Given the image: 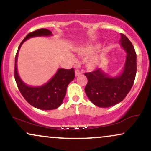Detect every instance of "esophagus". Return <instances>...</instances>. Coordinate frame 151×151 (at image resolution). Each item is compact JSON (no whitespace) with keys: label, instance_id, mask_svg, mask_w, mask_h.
I'll return each instance as SVG.
<instances>
[{"label":"esophagus","instance_id":"34e87169","mask_svg":"<svg viewBox=\"0 0 151 151\" xmlns=\"http://www.w3.org/2000/svg\"><path fill=\"white\" fill-rule=\"evenodd\" d=\"M75 73H76V76H80V75H81V73H81V71L78 70H76Z\"/></svg>","mask_w":151,"mask_h":151}]
</instances>
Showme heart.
Returning <instances> with one entry per match:
<instances>
[{
    "mask_svg": "<svg viewBox=\"0 0 151 151\" xmlns=\"http://www.w3.org/2000/svg\"><path fill=\"white\" fill-rule=\"evenodd\" d=\"M98 48V46H95V45H91V46L86 47L81 49L78 51L79 55L81 56H87V55H91V53H94L96 50ZM96 65V62L94 59H91L87 63V66L90 69H93Z\"/></svg>",
    "mask_w": 151,
    "mask_h": 151,
    "instance_id": "1",
    "label": "heart"
}]
</instances>
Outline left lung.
Segmentation results:
<instances>
[{"mask_svg": "<svg viewBox=\"0 0 151 151\" xmlns=\"http://www.w3.org/2000/svg\"><path fill=\"white\" fill-rule=\"evenodd\" d=\"M121 46L127 53L126 63L121 75L110 77L101 68L86 73L88 83L85 92L96 106L108 108L121 102L133 86L136 75V53L129 39L121 33Z\"/></svg>", "mask_w": 151, "mask_h": 151, "instance_id": "1", "label": "left lung"}]
</instances>
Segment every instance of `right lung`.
Here are the masks:
<instances>
[{
    "instance_id": "right-lung-1",
    "label": "right lung",
    "mask_w": 151,
    "mask_h": 151,
    "mask_svg": "<svg viewBox=\"0 0 151 151\" xmlns=\"http://www.w3.org/2000/svg\"><path fill=\"white\" fill-rule=\"evenodd\" d=\"M52 32L48 29L41 28L28 33L18 47L15 58L14 77L20 92L26 101L33 107L40 110H53L62 104L66 94L68 85L75 78L73 68H60L55 75L47 83L38 87H32L23 82L17 71V59L19 49L28 38L37 36H50Z\"/></svg>"
}]
</instances>
